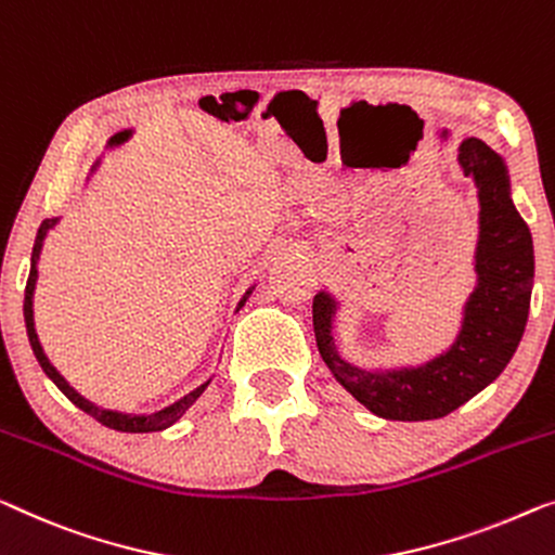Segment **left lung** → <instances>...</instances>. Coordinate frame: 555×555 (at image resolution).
<instances>
[{"instance_id":"left-lung-1","label":"left lung","mask_w":555,"mask_h":555,"mask_svg":"<svg viewBox=\"0 0 555 555\" xmlns=\"http://www.w3.org/2000/svg\"><path fill=\"white\" fill-rule=\"evenodd\" d=\"M459 164L478 196L476 286L449 349L418 366L363 369L334 341L338 301L326 288L313 296V334L338 384L371 413L391 421H431L474 399L508 366L524 336L533 288V238L511 198L508 167L476 137L459 146Z\"/></svg>"}]
</instances>
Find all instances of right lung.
I'll return each instance as SVG.
<instances>
[{"instance_id": "right-lung-1", "label": "right lung", "mask_w": 555, "mask_h": 555, "mask_svg": "<svg viewBox=\"0 0 555 555\" xmlns=\"http://www.w3.org/2000/svg\"><path fill=\"white\" fill-rule=\"evenodd\" d=\"M131 134H134V129H121L117 131V134L109 137V142H106V149H114V146H121L124 142H129ZM99 164H102V156L92 164V169H89V177L87 181L94 177ZM62 217H54V219H44L41 221V227L37 231V238H35V249H31V269H29V279H27V288H24V324H27V336H29V344H31V351H35V357L39 361V366L44 374L52 378L54 386L60 388V391L69 399L74 406L81 409L85 413H89V416L96 418L99 424H104L106 428H114V431H124V434H152V431H164V428H169L177 424V421L184 416V413L194 406L198 396H202L206 391V386L211 384L209 376L202 386H196L194 391H189L186 396H181L179 401L169 403V406H164L159 411H152V413H127V411H114V409H104V406H96L94 401H89L81 396L77 388L69 386V382L60 374V371L54 369V363L47 359L44 349H41L39 344V336H37V328H35V288H37V279H39V254H41V246H44V238L49 234V229H54L56 224H60ZM254 292V286L246 288V294L242 296V301H238L236 311L242 309V306L246 304V299H249Z\"/></svg>"}]
</instances>
